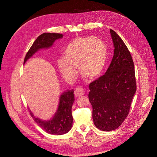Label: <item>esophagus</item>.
Masks as SVG:
<instances>
[{"label":"esophagus","mask_w":157,"mask_h":157,"mask_svg":"<svg viewBox=\"0 0 157 157\" xmlns=\"http://www.w3.org/2000/svg\"><path fill=\"white\" fill-rule=\"evenodd\" d=\"M85 90L82 88H77L74 91V95L76 97H81L85 94Z\"/></svg>","instance_id":"1"}]
</instances>
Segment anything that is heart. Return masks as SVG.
Instances as JSON below:
<instances>
[{
    "instance_id": "b5f03b06",
    "label": "heart",
    "mask_w": 157,
    "mask_h": 157,
    "mask_svg": "<svg viewBox=\"0 0 157 157\" xmlns=\"http://www.w3.org/2000/svg\"><path fill=\"white\" fill-rule=\"evenodd\" d=\"M106 59L107 48L100 38L78 37L65 48L57 66L62 76L68 81L76 79V67L84 77L94 80L101 75Z\"/></svg>"
}]
</instances>
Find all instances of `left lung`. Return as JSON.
Segmentation results:
<instances>
[{
	"label": "left lung",
	"mask_w": 157,
	"mask_h": 157,
	"mask_svg": "<svg viewBox=\"0 0 157 157\" xmlns=\"http://www.w3.org/2000/svg\"><path fill=\"white\" fill-rule=\"evenodd\" d=\"M110 33L114 48L111 64L104 75L89 85L94 125L103 131L114 130L121 125L137 88L131 54L117 33L112 29Z\"/></svg>",
	"instance_id": "left-lung-1"
}]
</instances>
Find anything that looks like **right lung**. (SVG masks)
Wrapping results in <instances>:
<instances>
[{
	"mask_svg": "<svg viewBox=\"0 0 157 157\" xmlns=\"http://www.w3.org/2000/svg\"><path fill=\"white\" fill-rule=\"evenodd\" d=\"M61 34L56 33H44L40 35L33 43L25 57L24 62L32 56L40 49L49 48L53 44L56 39L63 37ZM74 101V90H69L63 92L60 97L58 109L53 117L49 120H42L37 117L30 110L31 117L37 124L47 133L53 135H62L67 133L72 126L73 118L72 116V106Z\"/></svg>",
	"mask_w": 157,
	"mask_h": 157,
	"instance_id": "add662e5",
	"label": "right lung"
}]
</instances>
